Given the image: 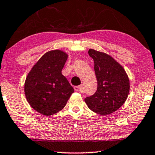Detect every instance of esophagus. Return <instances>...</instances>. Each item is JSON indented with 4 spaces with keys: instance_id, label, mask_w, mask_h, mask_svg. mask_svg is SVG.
Segmentation results:
<instances>
[{
    "instance_id": "obj_1",
    "label": "esophagus",
    "mask_w": 155,
    "mask_h": 155,
    "mask_svg": "<svg viewBox=\"0 0 155 155\" xmlns=\"http://www.w3.org/2000/svg\"><path fill=\"white\" fill-rule=\"evenodd\" d=\"M74 89L76 92H79V91L82 90V86L80 85V86H76V87H74Z\"/></svg>"
}]
</instances>
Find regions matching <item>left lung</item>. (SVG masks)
<instances>
[{
	"label": "left lung",
	"instance_id": "left-lung-1",
	"mask_svg": "<svg viewBox=\"0 0 155 155\" xmlns=\"http://www.w3.org/2000/svg\"><path fill=\"white\" fill-rule=\"evenodd\" d=\"M88 53L94 60L97 89L85 99V102L97 114H110L126 102L130 90L129 79L124 67L110 55L94 49H89Z\"/></svg>",
	"mask_w": 155,
	"mask_h": 155
}]
</instances>
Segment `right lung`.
<instances>
[{
	"mask_svg": "<svg viewBox=\"0 0 155 155\" xmlns=\"http://www.w3.org/2000/svg\"><path fill=\"white\" fill-rule=\"evenodd\" d=\"M68 56L61 50H50L28 73L24 94L29 105L40 114L49 116L61 110L74 92L61 72Z\"/></svg>",
	"mask_w": 155,
	"mask_h": 155,
	"instance_id": "add662e5",
	"label": "right lung"
}]
</instances>
